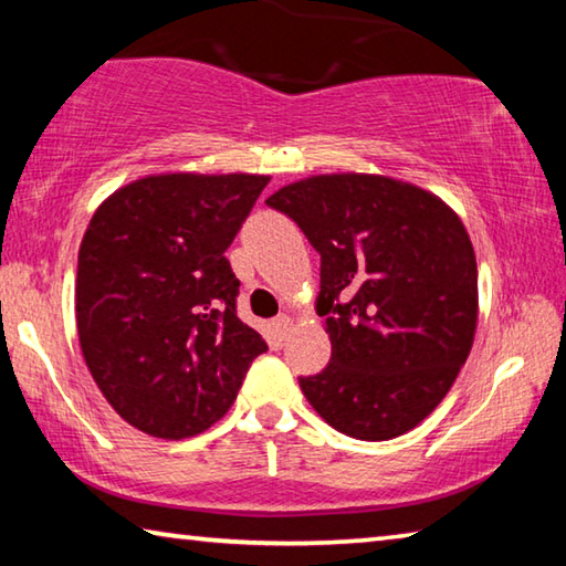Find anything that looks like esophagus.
I'll list each match as a JSON object with an SVG mask.
<instances>
[{
  "instance_id": "esophagus-1",
  "label": "esophagus",
  "mask_w": 566,
  "mask_h": 566,
  "mask_svg": "<svg viewBox=\"0 0 566 566\" xmlns=\"http://www.w3.org/2000/svg\"><path fill=\"white\" fill-rule=\"evenodd\" d=\"M272 324H274V332H276V337L284 339V337H286V332H290V324H292V319L286 317V314H280V317H276Z\"/></svg>"
}]
</instances>
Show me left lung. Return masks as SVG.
<instances>
[{"mask_svg": "<svg viewBox=\"0 0 566 566\" xmlns=\"http://www.w3.org/2000/svg\"><path fill=\"white\" fill-rule=\"evenodd\" d=\"M322 256L317 314L332 359L300 377L342 434L385 442L429 417L476 329V260L442 199L375 175H322L266 199Z\"/></svg>", "mask_w": 566, "mask_h": 566, "instance_id": "left-lung-1", "label": "left lung"}]
</instances>
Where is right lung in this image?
<instances>
[{
	"mask_svg": "<svg viewBox=\"0 0 566 566\" xmlns=\"http://www.w3.org/2000/svg\"><path fill=\"white\" fill-rule=\"evenodd\" d=\"M266 185L262 175L145 177L94 212L76 266V332L102 395L142 432H205L266 352L237 317L239 280L224 256Z\"/></svg>",
	"mask_w": 566,
	"mask_h": 566,
	"instance_id": "obj_1",
	"label": "right lung"
}]
</instances>
